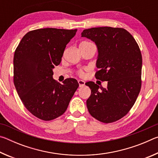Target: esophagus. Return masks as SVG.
Returning a JSON list of instances; mask_svg holds the SVG:
<instances>
[{"label": "esophagus", "instance_id": "obj_1", "mask_svg": "<svg viewBox=\"0 0 158 158\" xmlns=\"http://www.w3.org/2000/svg\"><path fill=\"white\" fill-rule=\"evenodd\" d=\"M78 83H79V87H84L85 85V81H82V80H78Z\"/></svg>", "mask_w": 158, "mask_h": 158}]
</instances>
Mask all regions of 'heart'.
I'll use <instances>...</instances> for the list:
<instances>
[{"label": "heart", "instance_id": "heart-1", "mask_svg": "<svg viewBox=\"0 0 158 158\" xmlns=\"http://www.w3.org/2000/svg\"><path fill=\"white\" fill-rule=\"evenodd\" d=\"M89 43H90V42H82L81 44H89ZM77 73H78V74L80 76V77H84V75H85V73H84V70L83 69H79L78 71H77Z\"/></svg>", "mask_w": 158, "mask_h": 158}]
</instances>
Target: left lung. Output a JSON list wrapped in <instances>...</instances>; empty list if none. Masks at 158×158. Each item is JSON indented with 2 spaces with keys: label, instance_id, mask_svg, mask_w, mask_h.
<instances>
[{
  "label": "left lung",
  "instance_id": "1",
  "mask_svg": "<svg viewBox=\"0 0 158 158\" xmlns=\"http://www.w3.org/2000/svg\"><path fill=\"white\" fill-rule=\"evenodd\" d=\"M81 37L95 42L98 49L95 78L107 81V89L93 81L85 83L91 90L86 101L90 114L104 123L125 116L138 97L141 86L142 56L139 45L122 28L85 29Z\"/></svg>",
  "mask_w": 158,
  "mask_h": 158
}]
</instances>
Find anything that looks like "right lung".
Wrapping results in <instances>:
<instances>
[{
	"mask_svg": "<svg viewBox=\"0 0 158 158\" xmlns=\"http://www.w3.org/2000/svg\"><path fill=\"white\" fill-rule=\"evenodd\" d=\"M77 29L40 28L26 33L14 55V84L28 111L43 121L63 115L79 87L75 79L60 84L53 79V68L60 63L67 44Z\"/></svg>",
	"mask_w": 158,
	"mask_h": 158,
	"instance_id": "1",
	"label": "right lung"
}]
</instances>
